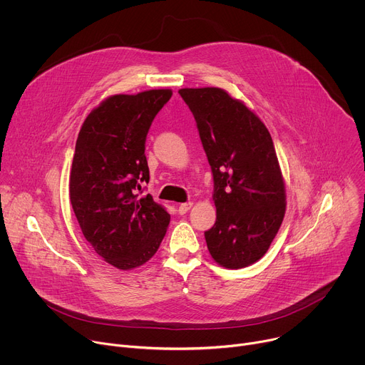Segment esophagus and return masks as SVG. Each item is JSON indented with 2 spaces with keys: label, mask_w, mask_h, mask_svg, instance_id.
Wrapping results in <instances>:
<instances>
[{
  "label": "esophagus",
  "mask_w": 365,
  "mask_h": 365,
  "mask_svg": "<svg viewBox=\"0 0 365 365\" xmlns=\"http://www.w3.org/2000/svg\"><path fill=\"white\" fill-rule=\"evenodd\" d=\"M192 205H193L192 202H185V203H180V205H179V214H180V215H185V214H186V212L190 210Z\"/></svg>",
  "instance_id": "1"
}]
</instances>
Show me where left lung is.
I'll return each instance as SVG.
<instances>
[{"label":"left lung","instance_id":"1","mask_svg":"<svg viewBox=\"0 0 365 365\" xmlns=\"http://www.w3.org/2000/svg\"><path fill=\"white\" fill-rule=\"evenodd\" d=\"M214 175L215 225L207 250L225 269L262 258L283 222L286 187L272 135L245 103L221 88H183Z\"/></svg>","mask_w":365,"mask_h":365}]
</instances>
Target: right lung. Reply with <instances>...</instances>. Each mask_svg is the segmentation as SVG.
Returning a JSON list of instances; mask_svg holds the SVG:
<instances>
[{"label": "right lung", "mask_w": 365, "mask_h": 365, "mask_svg": "<svg viewBox=\"0 0 365 365\" xmlns=\"http://www.w3.org/2000/svg\"><path fill=\"white\" fill-rule=\"evenodd\" d=\"M172 89L103 99L85 118L69 176V199L85 240L120 270L143 266L159 250L170 215L150 195L145 137Z\"/></svg>", "instance_id": "1"}]
</instances>
